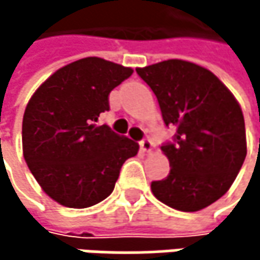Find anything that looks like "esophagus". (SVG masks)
Instances as JSON below:
<instances>
[{"label": "esophagus", "instance_id": "34e87169", "mask_svg": "<svg viewBox=\"0 0 260 260\" xmlns=\"http://www.w3.org/2000/svg\"><path fill=\"white\" fill-rule=\"evenodd\" d=\"M152 146H153V144H152L150 138H147V137L143 138V140L140 141V149H141L143 152H149V150L152 149Z\"/></svg>", "mask_w": 260, "mask_h": 260}]
</instances>
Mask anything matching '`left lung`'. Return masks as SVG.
I'll use <instances>...</instances> for the list:
<instances>
[{"mask_svg":"<svg viewBox=\"0 0 260 260\" xmlns=\"http://www.w3.org/2000/svg\"><path fill=\"white\" fill-rule=\"evenodd\" d=\"M155 93L166 126L176 131L162 144L170 173L150 183L167 206L194 212L228 192L247 155L239 104L211 71L183 60L135 69Z\"/></svg>","mask_w":260,"mask_h":260,"instance_id":"obj_1","label":"left lung"}]
</instances>
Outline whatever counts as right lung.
<instances>
[{
	"mask_svg": "<svg viewBox=\"0 0 260 260\" xmlns=\"http://www.w3.org/2000/svg\"><path fill=\"white\" fill-rule=\"evenodd\" d=\"M132 69L98 57L74 61L31 96L22 120V149L29 172L57 203L82 209L107 199L123 162L138 144L107 125L110 91Z\"/></svg>",
	"mask_w": 260,
	"mask_h": 260,
	"instance_id": "add662e5",
	"label": "right lung"
}]
</instances>
